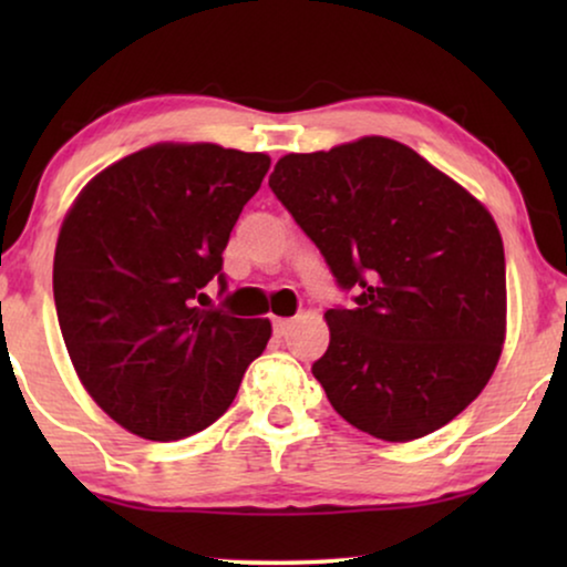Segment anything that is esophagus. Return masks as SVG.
<instances>
[{
  "label": "esophagus",
  "instance_id": "obj_1",
  "mask_svg": "<svg viewBox=\"0 0 567 567\" xmlns=\"http://www.w3.org/2000/svg\"><path fill=\"white\" fill-rule=\"evenodd\" d=\"M291 324H293V320H289V317H276L274 320V332L278 338H284L286 332L291 330Z\"/></svg>",
  "mask_w": 567,
  "mask_h": 567
}]
</instances>
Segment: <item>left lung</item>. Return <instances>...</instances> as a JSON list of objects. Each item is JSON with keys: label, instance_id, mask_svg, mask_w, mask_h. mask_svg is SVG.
I'll list each match as a JSON object with an SVG mask.
<instances>
[{"label": "left lung", "instance_id": "obj_1", "mask_svg": "<svg viewBox=\"0 0 567 567\" xmlns=\"http://www.w3.org/2000/svg\"><path fill=\"white\" fill-rule=\"evenodd\" d=\"M268 185L353 291L351 307L324 312L330 346L312 363L336 413L382 441L460 415L506 332V258L487 208L384 136L286 154Z\"/></svg>", "mask_w": 567, "mask_h": 567}]
</instances>
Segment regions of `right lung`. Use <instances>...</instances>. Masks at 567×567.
<instances>
[{"label": "right lung", "mask_w": 567, "mask_h": 567, "mask_svg": "<svg viewBox=\"0 0 567 567\" xmlns=\"http://www.w3.org/2000/svg\"><path fill=\"white\" fill-rule=\"evenodd\" d=\"M270 167L260 152L154 144L92 177L61 224L53 301L69 359L123 429L177 441L227 413L268 320L204 307Z\"/></svg>", "instance_id": "obj_1"}]
</instances>
